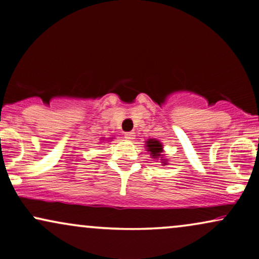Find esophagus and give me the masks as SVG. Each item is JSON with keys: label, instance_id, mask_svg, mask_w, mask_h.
Wrapping results in <instances>:
<instances>
[{"label": "esophagus", "instance_id": "obj_1", "mask_svg": "<svg viewBox=\"0 0 259 259\" xmlns=\"http://www.w3.org/2000/svg\"><path fill=\"white\" fill-rule=\"evenodd\" d=\"M124 138H125L126 140H134V139H135V133L127 132V133L124 134Z\"/></svg>", "mask_w": 259, "mask_h": 259}]
</instances>
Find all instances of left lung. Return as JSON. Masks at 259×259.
Instances as JSON below:
<instances>
[{
	"label": "left lung",
	"instance_id": "8db88e82",
	"mask_svg": "<svg viewBox=\"0 0 259 259\" xmlns=\"http://www.w3.org/2000/svg\"><path fill=\"white\" fill-rule=\"evenodd\" d=\"M146 148H147V152H149V154H151V158H155V159H157V158L164 157L163 145H161L160 141H158V140H155V139L147 140V141H146ZM161 160H163L161 163H163L164 165L166 164L167 160H165V159H161Z\"/></svg>",
	"mask_w": 259,
	"mask_h": 259
}]
</instances>
